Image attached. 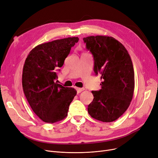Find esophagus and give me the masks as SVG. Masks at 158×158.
<instances>
[{"mask_svg": "<svg viewBox=\"0 0 158 158\" xmlns=\"http://www.w3.org/2000/svg\"><path fill=\"white\" fill-rule=\"evenodd\" d=\"M77 91V93H80L81 92H82L83 91H84V88H79V87H77L76 88Z\"/></svg>", "mask_w": 158, "mask_h": 158, "instance_id": "34e87169", "label": "esophagus"}]
</instances>
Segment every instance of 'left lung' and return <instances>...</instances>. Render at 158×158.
Listing matches in <instances>:
<instances>
[{"instance_id":"8db88e82","label":"left lung","mask_w":158,"mask_h":158,"mask_svg":"<svg viewBox=\"0 0 158 158\" xmlns=\"http://www.w3.org/2000/svg\"><path fill=\"white\" fill-rule=\"evenodd\" d=\"M94 57V71L101 74L99 91H92L88 113L103 122H114L130 106L134 91V71L123 45L112 36H90L83 39Z\"/></svg>"}]
</instances>
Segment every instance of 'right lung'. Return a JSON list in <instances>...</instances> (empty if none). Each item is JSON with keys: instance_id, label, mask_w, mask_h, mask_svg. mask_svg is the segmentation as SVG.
I'll return each instance as SVG.
<instances>
[{"instance_id": "obj_1", "label": "right lung", "mask_w": 158, "mask_h": 158, "mask_svg": "<svg viewBox=\"0 0 158 158\" xmlns=\"http://www.w3.org/2000/svg\"><path fill=\"white\" fill-rule=\"evenodd\" d=\"M78 40V37H68L39 44L26 59L22 88L30 107L44 122L53 123L65 118L77 94L74 88L65 87L55 80L56 71Z\"/></svg>"}]
</instances>
